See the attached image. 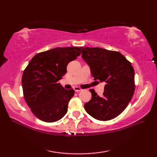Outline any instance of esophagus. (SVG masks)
<instances>
[{"mask_svg":"<svg viewBox=\"0 0 157 157\" xmlns=\"http://www.w3.org/2000/svg\"><path fill=\"white\" fill-rule=\"evenodd\" d=\"M73 89H74V90L75 91V92H80V91H82V90L79 88V87H78V86H75L74 88H73Z\"/></svg>","mask_w":157,"mask_h":157,"instance_id":"obj_1","label":"esophagus"}]
</instances>
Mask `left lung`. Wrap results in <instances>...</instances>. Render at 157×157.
<instances>
[{"instance_id":"8db88e82","label":"left lung","mask_w":157,"mask_h":157,"mask_svg":"<svg viewBox=\"0 0 157 157\" xmlns=\"http://www.w3.org/2000/svg\"><path fill=\"white\" fill-rule=\"evenodd\" d=\"M82 57L94 80L105 82L102 96L90 90L92 98L86 112L99 121H109L124 111L134 93V70L121 53L101 48L81 47Z\"/></svg>"}]
</instances>
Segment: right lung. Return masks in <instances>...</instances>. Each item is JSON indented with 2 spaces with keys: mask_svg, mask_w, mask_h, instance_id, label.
<instances>
[{
  "mask_svg": "<svg viewBox=\"0 0 157 157\" xmlns=\"http://www.w3.org/2000/svg\"><path fill=\"white\" fill-rule=\"evenodd\" d=\"M79 47L55 48L36 55L23 71V96L34 115L43 121L55 122L67 112L74 90H65L59 80L68 63L79 56Z\"/></svg>",
  "mask_w": 157,
  "mask_h": 157,
  "instance_id": "right-lung-1",
  "label": "right lung"
}]
</instances>
